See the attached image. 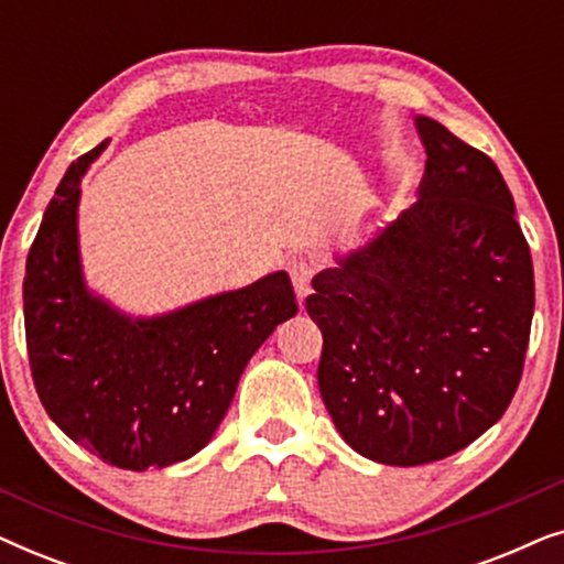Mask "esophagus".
Here are the masks:
<instances>
[{
	"label": "esophagus",
	"instance_id": "esophagus-1",
	"mask_svg": "<svg viewBox=\"0 0 564 564\" xmlns=\"http://www.w3.org/2000/svg\"><path fill=\"white\" fill-rule=\"evenodd\" d=\"M313 274H315L313 261H307L303 257H297V259L290 261V276H292V284H295V292H297L300 303H303V300L311 295Z\"/></svg>",
	"mask_w": 564,
	"mask_h": 564
}]
</instances>
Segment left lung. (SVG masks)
I'll return each mask as SVG.
<instances>
[{"instance_id":"8db88e82","label":"left lung","mask_w":564,"mask_h":564,"mask_svg":"<svg viewBox=\"0 0 564 564\" xmlns=\"http://www.w3.org/2000/svg\"><path fill=\"white\" fill-rule=\"evenodd\" d=\"M421 199L372 243L313 276L318 388L344 442L415 467L465 449L521 382L534 267L490 156L419 118Z\"/></svg>"}]
</instances>
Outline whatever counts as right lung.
Masks as SVG:
<instances>
[{"mask_svg":"<svg viewBox=\"0 0 564 564\" xmlns=\"http://www.w3.org/2000/svg\"><path fill=\"white\" fill-rule=\"evenodd\" d=\"M68 166L30 246L22 300L37 398L68 438L120 469L169 467L220 426L243 367L297 313L288 272L151 321H130L82 280L76 203L87 166Z\"/></svg>","mask_w":564,"mask_h":564,"instance_id":"add662e5","label":"right lung"}]
</instances>
